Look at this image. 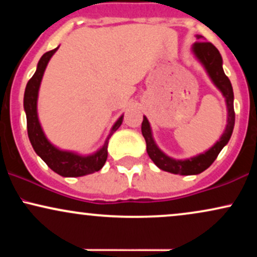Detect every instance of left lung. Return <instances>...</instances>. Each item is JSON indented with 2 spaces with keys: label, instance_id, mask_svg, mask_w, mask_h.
Returning <instances> with one entry per match:
<instances>
[{
  "label": "left lung",
  "instance_id": "left-lung-1",
  "mask_svg": "<svg viewBox=\"0 0 257 257\" xmlns=\"http://www.w3.org/2000/svg\"><path fill=\"white\" fill-rule=\"evenodd\" d=\"M196 38L198 41L193 43L191 51H192L193 55L199 61L200 65L204 67L205 72L208 73L213 84L221 91L222 96L225 98L227 108V124L221 138L205 152L199 153V155L190 158L175 159L166 155L156 144L155 139H153L151 125H150V122L146 118V116H144V120L141 123V133L145 138L147 153H149L153 163L164 172L179 174V175H197V174H200L204 172L205 169H208L216 159L221 150L227 145V143L231 139L233 128H234L235 116L234 107H233L234 95H233L231 81L223 72L222 57H221L216 47L210 42L204 41V37L200 36V35H196Z\"/></svg>",
  "mask_w": 257,
  "mask_h": 257
}]
</instances>
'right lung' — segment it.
Masks as SVG:
<instances>
[{"label":"right lung","instance_id":"right-lung-1","mask_svg":"<svg viewBox=\"0 0 257 257\" xmlns=\"http://www.w3.org/2000/svg\"><path fill=\"white\" fill-rule=\"evenodd\" d=\"M58 48L59 47L51 52L44 53L38 61L36 72L26 84L24 93V111L26 113V122H28V135L35 152L42 158V161L51 168L53 172L64 176V178H78V176H84L98 172L104 167L106 159H107L108 140L122 124L123 114L112 125L104 145L90 155H81L77 152L61 150L53 145L47 139L40 119H38L37 100L43 73L46 71L49 60L58 51Z\"/></svg>","mask_w":257,"mask_h":257}]
</instances>
